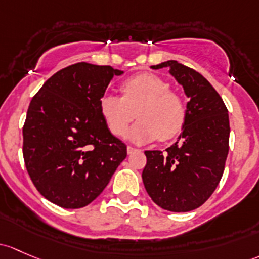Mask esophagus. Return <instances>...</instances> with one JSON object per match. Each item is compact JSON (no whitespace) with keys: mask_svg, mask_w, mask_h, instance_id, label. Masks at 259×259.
Here are the masks:
<instances>
[{"mask_svg":"<svg viewBox=\"0 0 259 259\" xmlns=\"http://www.w3.org/2000/svg\"><path fill=\"white\" fill-rule=\"evenodd\" d=\"M126 151H127V154H134V152H137V151H139L138 149H135V148H133V146H127L126 148Z\"/></svg>","mask_w":259,"mask_h":259,"instance_id":"esophagus-1","label":"esophagus"}]
</instances>
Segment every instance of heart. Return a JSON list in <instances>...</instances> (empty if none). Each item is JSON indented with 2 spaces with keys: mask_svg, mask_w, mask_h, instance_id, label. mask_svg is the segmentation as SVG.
Here are the masks:
<instances>
[{
  "mask_svg": "<svg viewBox=\"0 0 259 259\" xmlns=\"http://www.w3.org/2000/svg\"><path fill=\"white\" fill-rule=\"evenodd\" d=\"M168 88V83L157 75H134L121 84L122 97L104 94L100 98V113L114 135H125L130 122L138 116L140 120L129 132L133 141L144 143L157 138L170 140L181 132L186 108L182 98Z\"/></svg>",
  "mask_w": 259,
  "mask_h": 259,
  "instance_id": "heart-1",
  "label": "heart"
}]
</instances>
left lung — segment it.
<instances>
[{
    "mask_svg": "<svg viewBox=\"0 0 259 259\" xmlns=\"http://www.w3.org/2000/svg\"><path fill=\"white\" fill-rule=\"evenodd\" d=\"M151 68H168L190 100L178 141L164 152L145 151L144 186L161 208L189 212L208 200L223 175L230 140L228 110L216 89L192 68L176 61Z\"/></svg>",
    "mask_w": 259,
    "mask_h": 259,
    "instance_id": "1",
    "label": "left lung"
}]
</instances>
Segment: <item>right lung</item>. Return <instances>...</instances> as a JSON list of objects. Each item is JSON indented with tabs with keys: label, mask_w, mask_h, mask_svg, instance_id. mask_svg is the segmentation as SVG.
<instances>
[{
	"label": "right lung",
	"mask_w": 259,
	"mask_h": 259,
	"mask_svg": "<svg viewBox=\"0 0 259 259\" xmlns=\"http://www.w3.org/2000/svg\"><path fill=\"white\" fill-rule=\"evenodd\" d=\"M122 70L85 62L53 74L32 98L23 125V159L48 201L80 208L103 192L126 157L108 129L99 100Z\"/></svg>",
	"instance_id": "add662e5"
}]
</instances>
